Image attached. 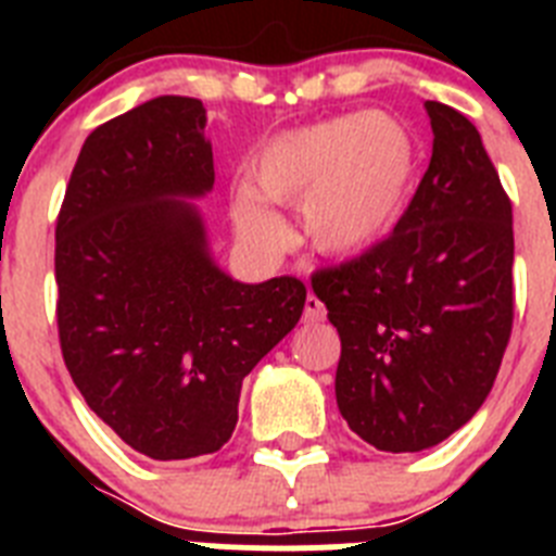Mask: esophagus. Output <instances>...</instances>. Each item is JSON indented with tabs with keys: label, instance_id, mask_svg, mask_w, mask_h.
Listing matches in <instances>:
<instances>
[{
	"label": "esophagus",
	"instance_id": "1",
	"mask_svg": "<svg viewBox=\"0 0 556 556\" xmlns=\"http://www.w3.org/2000/svg\"><path fill=\"white\" fill-rule=\"evenodd\" d=\"M303 314H306V320L320 323V320H326V306H323V303L317 301L314 294H308V298H306V308H303Z\"/></svg>",
	"mask_w": 556,
	"mask_h": 556
}]
</instances>
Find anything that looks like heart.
<instances>
[{
    "mask_svg": "<svg viewBox=\"0 0 556 556\" xmlns=\"http://www.w3.org/2000/svg\"><path fill=\"white\" fill-rule=\"evenodd\" d=\"M417 141L392 113H342L275 132L250 159L236 191V223L275 244L281 219L262 203L298 205L306 242L345 258L376 248L404 217L417 178Z\"/></svg>",
    "mask_w": 556,
    "mask_h": 556,
    "instance_id": "obj_1",
    "label": "heart"
}]
</instances>
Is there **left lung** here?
Segmentation results:
<instances>
[{
	"mask_svg": "<svg viewBox=\"0 0 556 556\" xmlns=\"http://www.w3.org/2000/svg\"><path fill=\"white\" fill-rule=\"evenodd\" d=\"M424 108L431 161L392 236L312 278L342 339L339 412L390 454L434 448L468 424L513 331V205L473 122Z\"/></svg>",
	"mask_w": 556,
	"mask_h": 556,
	"instance_id": "8db88e82",
	"label": "left lung"
}]
</instances>
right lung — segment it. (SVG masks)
I'll list each match as a JSON object with an SVG mask.
<instances>
[{
    "label": "right lung",
    "instance_id": "obj_1",
    "mask_svg": "<svg viewBox=\"0 0 556 556\" xmlns=\"http://www.w3.org/2000/svg\"><path fill=\"white\" fill-rule=\"evenodd\" d=\"M205 108L155 97L83 144L55 228L58 331L102 424L150 459L214 454L242 381L301 320L292 275L230 278L194 200L214 189Z\"/></svg>",
    "mask_w": 556,
    "mask_h": 556
}]
</instances>
